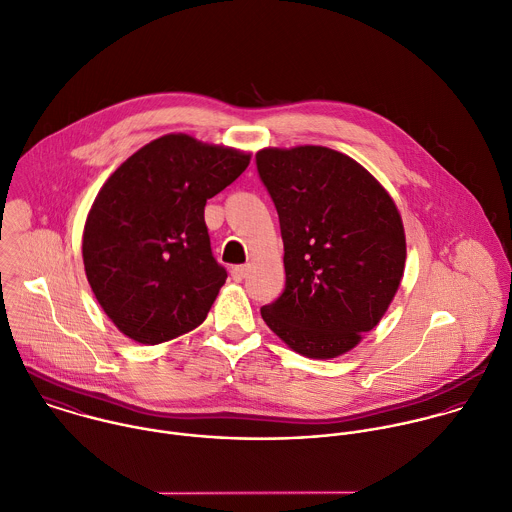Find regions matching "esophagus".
<instances>
[{
	"label": "esophagus",
	"instance_id": "1",
	"mask_svg": "<svg viewBox=\"0 0 512 512\" xmlns=\"http://www.w3.org/2000/svg\"><path fill=\"white\" fill-rule=\"evenodd\" d=\"M247 273H249V265H235V267L231 269V277H233V281H237V283H241V281L247 277Z\"/></svg>",
	"mask_w": 512,
	"mask_h": 512
}]
</instances>
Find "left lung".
I'll return each instance as SVG.
<instances>
[{"instance_id":"left-lung-1","label":"left lung","mask_w":512,"mask_h":512,"mask_svg":"<svg viewBox=\"0 0 512 512\" xmlns=\"http://www.w3.org/2000/svg\"><path fill=\"white\" fill-rule=\"evenodd\" d=\"M281 225L285 291L261 309L295 353L335 359L387 313L405 271L407 241L389 191L349 155L321 147L257 151Z\"/></svg>"}]
</instances>
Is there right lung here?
<instances>
[{
  "instance_id": "1",
  "label": "right lung",
  "mask_w": 512,
  "mask_h": 512,
  "mask_svg": "<svg viewBox=\"0 0 512 512\" xmlns=\"http://www.w3.org/2000/svg\"><path fill=\"white\" fill-rule=\"evenodd\" d=\"M249 161L251 153L169 133L103 183L81 253L97 303L125 337L159 345L205 321L227 279L211 253L205 203Z\"/></svg>"
}]
</instances>
